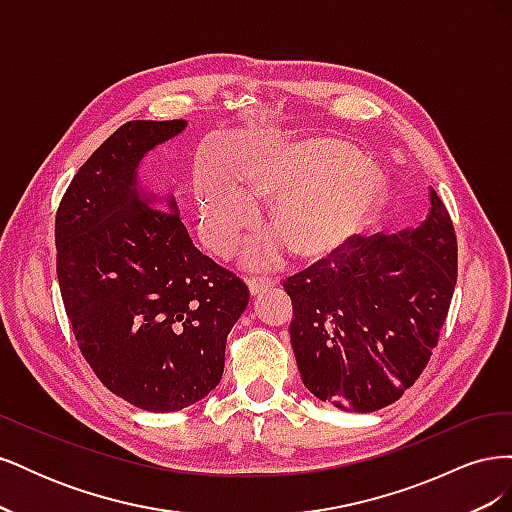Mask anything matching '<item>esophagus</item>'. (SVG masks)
Segmentation results:
<instances>
[{
    "instance_id": "obj_1",
    "label": "esophagus",
    "mask_w": 512,
    "mask_h": 512,
    "mask_svg": "<svg viewBox=\"0 0 512 512\" xmlns=\"http://www.w3.org/2000/svg\"><path fill=\"white\" fill-rule=\"evenodd\" d=\"M271 286H275V280L267 275H252L250 280H247V288H250L252 294H258L260 290L271 288Z\"/></svg>"
}]
</instances>
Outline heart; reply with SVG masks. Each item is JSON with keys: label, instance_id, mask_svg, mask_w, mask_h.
<instances>
[{"label": "heart", "instance_id": "b5f03b06", "mask_svg": "<svg viewBox=\"0 0 512 512\" xmlns=\"http://www.w3.org/2000/svg\"><path fill=\"white\" fill-rule=\"evenodd\" d=\"M243 181L245 190L224 170H196L198 230L211 252L230 256L258 226L256 203L271 200L269 224L277 235L247 247L245 260L254 267L273 265L288 247L303 260L344 250L374 224L386 194L382 170L335 138L275 147L245 170Z\"/></svg>", "mask_w": 512, "mask_h": 512}]
</instances>
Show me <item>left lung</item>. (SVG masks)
I'll use <instances>...</instances> for the list:
<instances>
[{
	"label": "left lung",
	"mask_w": 512,
	"mask_h": 512,
	"mask_svg": "<svg viewBox=\"0 0 512 512\" xmlns=\"http://www.w3.org/2000/svg\"><path fill=\"white\" fill-rule=\"evenodd\" d=\"M457 284V237L436 190L416 228L356 237L286 277L301 380L322 401L376 412L418 380Z\"/></svg>",
	"instance_id": "1"
}]
</instances>
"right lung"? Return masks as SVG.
Wrapping results in <instances>:
<instances>
[{
    "mask_svg": "<svg viewBox=\"0 0 512 512\" xmlns=\"http://www.w3.org/2000/svg\"><path fill=\"white\" fill-rule=\"evenodd\" d=\"M183 128V119L123 123L79 168L55 215L57 280L76 342L108 391L147 412L183 410L220 384L226 337L250 303L243 280L196 250L175 198L138 192L145 153Z\"/></svg>",
    "mask_w": 512,
    "mask_h": 512,
    "instance_id": "1",
    "label": "right lung"
}]
</instances>
